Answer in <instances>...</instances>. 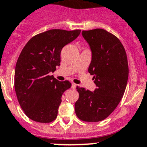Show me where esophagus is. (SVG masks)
I'll return each mask as SVG.
<instances>
[{"label": "esophagus", "mask_w": 147, "mask_h": 147, "mask_svg": "<svg viewBox=\"0 0 147 147\" xmlns=\"http://www.w3.org/2000/svg\"><path fill=\"white\" fill-rule=\"evenodd\" d=\"M71 88H72L73 90L76 89V84H74V83H72V85H71Z\"/></svg>", "instance_id": "esophagus-1"}]
</instances>
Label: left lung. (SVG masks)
I'll return each mask as SVG.
<instances>
[{
	"instance_id": "left-lung-1",
	"label": "left lung",
	"mask_w": 147,
	"mask_h": 147,
	"mask_svg": "<svg viewBox=\"0 0 147 147\" xmlns=\"http://www.w3.org/2000/svg\"><path fill=\"white\" fill-rule=\"evenodd\" d=\"M82 34L92 52L88 71L96 88L92 92L77 87L75 112L81 120L99 122L114 111L123 96L128 79L127 55L120 41L105 30H83Z\"/></svg>"
}]
</instances>
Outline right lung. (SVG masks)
Here are the masks:
<instances>
[{
	"instance_id": "obj_1",
	"label": "right lung",
	"mask_w": 147,
	"mask_h": 147,
	"mask_svg": "<svg viewBox=\"0 0 147 147\" xmlns=\"http://www.w3.org/2000/svg\"><path fill=\"white\" fill-rule=\"evenodd\" d=\"M80 30L53 29L38 34L22 50L14 72V88L22 109L30 119L48 123L56 119L63 92L71 87L49 73L60 63V52L75 40Z\"/></svg>"
}]
</instances>
